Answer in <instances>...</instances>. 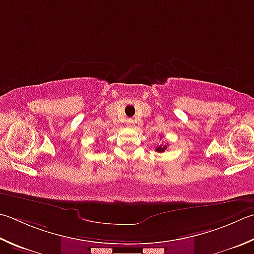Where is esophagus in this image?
<instances>
[{
  "mask_svg": "<svg viewBox=\"0 0 254 254\" xmlns=\"http://www.w3.org/2000/svg\"><path fill=\"white\" fill-rule=\"evenodd\" d=\"M127 127H133V126H134V121H133V120H131V119H128L127 121Z\"/></svg>",
  "mask_w": 254,
  "mask_h": 254,
  "instance_id": "34e87169",
  "label": "esophagus"
}]
</instances>
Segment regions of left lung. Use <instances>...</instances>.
<instances>
[{"mask_svg": "<svg viewBox=\"0 0 254 254\" xmlns=\"http://www.w3.org/2000/svg\"><path fill=\"white\" fill-rule=\"evenodd\" d=\"M167 147H168V144H164V145H159V146H156V152H164L165 150H167Z\"/></svg>", "mask_w": 254, "mask_h": 254, "instance_id": "8db88e82", "label": "left lung"}]
</instances>
